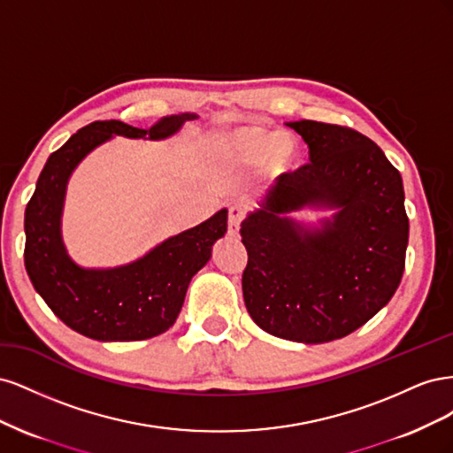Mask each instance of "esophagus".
Here are the masks:
<instances>
[{"mask_svg":"<svg viewBox=\"0 0 453 453\" xmlns=\"http://www.w3.org/2000/svg\"><path fill=\"white\" fill-rule=\"evenodd\" d=\"M245 217V210L243 205L234 203L230 205V211H228V236H238L240 234V225Z\"/></svg>","mask_w":453,"mask_h":453,"instance_id":"esophagus-1","label":"esophagus"}]
</instances>
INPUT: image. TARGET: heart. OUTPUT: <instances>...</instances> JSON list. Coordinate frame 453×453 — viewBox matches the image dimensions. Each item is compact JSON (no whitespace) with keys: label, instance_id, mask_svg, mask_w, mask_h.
I'll use <instances>...</instances> for the list:
<instances>
[{"label":"heart","instance_id":"1","mask_svg":"<svg viewBox=\"0 0 453 453\" xmlns=\"http://www.w3.org/2000/svg\"><path fill=\"white\" fill-rule=\"evenodd\" d=\"M223 155L243 168H257L266 164L273 175H289L303 160L298 142L287 132H273L263 127H240L219 138Z\"/></svg>","mask_w":453,"mask_h":453}]
</instances>
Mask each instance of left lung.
Segmentation results:
<instances>
[{"label": "left lung", "mask_w": 453, "mask_h": 453, "mask_svg": "<svg viewBox=\"0 0 453 453\" xmlns=\"http://www.w3.org/2000/svg\"><path fill=\"white\" fill-rule=\"evenodd\" d=\"M310 164L278 177L242 223L245 308L272 336L323 344L357 331L401 283L408 245L403 177L366 135L295 120ZM333 209L318 226L293 211Z\"/></svg>", "instance_id": "8db88e82"}]
</instances>
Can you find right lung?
<instances>
[{"label":"right lung","instance_id":"obj_1","mask_svg":"<svg viewBox=\"0 0 453 453\" xmlns=\"http://www.w3.org/2000/svg\"><path fill=\"white\" fill-rule=\"evenodd\" d=\"M195 119L196 113L164 117L147 130L120 120H96L49 157L26 205L24 265L41 298L75 333L100 342H132L166 333L181 311L190 280L208 265L213 243L225 236L226 208L122 266L85 268L64 245L67 183L88 153L113 135L166 140Z\"/></svg>","mask_w":453,"mask_h":453}]
</instances>
